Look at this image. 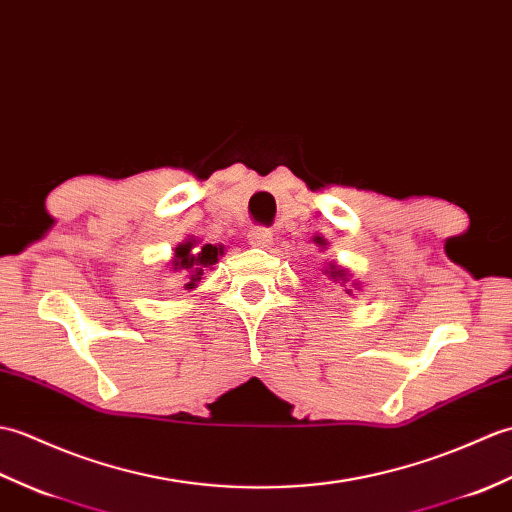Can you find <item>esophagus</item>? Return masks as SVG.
<instances>
[{
  "mask_svg": "<svg viewBox=\"0 0 512 512\" xmlns=\"http://www.w3.org/2000/svg\"><path fill=\"white\" fill-rule=\"evenodd\" d=\"M247 238H249V245H254V247H269L271 243H274V234H271L267 227H252Z\"/></svg>",
  "mask_w": 512,
  "mask_h": 512,
  "instance_id": "34e87169",
  "label": "esophagus"
}]
</instances>
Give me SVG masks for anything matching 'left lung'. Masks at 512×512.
I'll list each match as a JSON object with an SVG mask.
<instances>
[{"instance_id":"obj_1","label":"left lung","mask_w":512,"mask_h":512,"mask_svg":"<svg viewBox=\"0 0 512 512\" xmlns=\"http://www.w3.org/2000/svg\"><path fill=\"white\" fill-rule=\"evenodd\" d=\"M326 274H328V271H326ZM331 276L337 280V278H342L344 276V271H339V269H335V267H331ZM348 291V289H346ZM350 293V291H348Z\"/></svg>"}]
</instances>
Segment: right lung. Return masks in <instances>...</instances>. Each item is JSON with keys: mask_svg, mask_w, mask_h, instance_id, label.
Returning a JSON list of instances; mask_svg holds the SVG:
<instances>
[{"mask_svg": "<svg viewBox=\"0 0 512 512\" xmlns=\"http://www.w3.org/2000/svg\"><path fill=\"white\" fill-rule=\"evenodd\" d=\"M221 254H223V247H217V245L195 247V241H186V243H181L179 247H175L173 269L175 271L186 269L188 271L186 289H195L197 282L203 276V271L217 263Z\"/></svg>", "mask_w": 512, "mask_h": 512, "instance_id": "add662e5", "label": "right lung"}]
</instances>
